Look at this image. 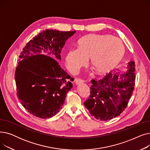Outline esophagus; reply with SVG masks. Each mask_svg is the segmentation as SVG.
Masks as SVG:
<instances>
[{"instance_id":"1","label":"esophagus","mask_w":150,"mask_h":150,"mask_svg":"<svg viewBox=\"0 0 150 150\" xmlns=\"http://www.w3.org/2000/svg\"><path fill=\"white\" fill-rule=\"evenodd\" d=\"M75 82L76 84H78L83 83L84 82V81L83 80L80 79V78H76V79L75 80Z\"/></svg>"}]
</instances>
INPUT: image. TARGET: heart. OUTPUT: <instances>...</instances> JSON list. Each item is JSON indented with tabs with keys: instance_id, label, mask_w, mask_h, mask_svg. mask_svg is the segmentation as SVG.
I'll use <instances>...</instances> for the list:
<instances>
[{
	"instance_id": "b5f03b06",
	"label": "heart",
	"mask_w": 150,
	"mask_h": 150,
	"mask_svg": "<svg viewBox=\"0 0 150 150\" xmlns=\"http://www.w3.org/2000/svg\"><path fill=\"white\" fill-rule=\"evenodd\" d=\"M122 43L111 35H89L78 41L77 49L68 51L66 67L75 73L85 63L86 59L97 75H105L113 69L124 55Z\"/></svg>"
}]
</instances>
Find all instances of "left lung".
Segmentation results:
<instances>
[{"mask_svg":"<svg viewBox=\"0 0 150 150\" xmlns=\"http://www.w3.org/2000/svg\"><path fill=\"white\" fill-rule=\"evenodd\" d=\"M135 62L129 63L127 72L107 74L100 80H92L91 94L84 105L92 116L108 120L119 115L127 108L135 86Z\"/></svg>","mask_w":150,"mask_h":150,"instance_id":"8db88e82","label":"left lung"}]
</instances>
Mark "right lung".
<instances>
[{
	"label": "right lung",
	"mask_w": 150,
	"mask_h": 150,
	"mask_svg": "<svg viewBox=\"0 0 150 150\" xmlns=\"http://www.w3.org/2000/svg\"><path fill=\"white\" fill-rule=\"evenodd\" d=\"M76 31L46 30L34 37L23 47L16 69L14 78L17 97L27 111L41 119L56 115L64 103L66 94L72 88V77L56 59L41 54L50 50L61 59V49L67 39Z\"/></svg>",
	"instance_id": "add662e5"
}]
</instances>
